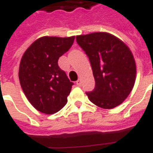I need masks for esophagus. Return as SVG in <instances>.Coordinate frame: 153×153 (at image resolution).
<instances>
[{
	"instance_id": "obj_1",
	"label": "esophagus",
	"mask_w": 153,
	"mask_h": 153,
	"mask_svg": "<svg viewBox=\"0 0 153 153\" xmlns=\"http://www.w3.org/2000/svg\"><path fill=\"white\" fill-rule=\"evenodd\" d=\"M76 86H78V87H81V85H82V82H81V80L78 79L76 82Z\"/></svg>"
}]
</instances>
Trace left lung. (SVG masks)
<instances>
[{
    "label": "left lung",
    "instance_id": "left-lung-1",
    "mask_svg": "<svg viewBox=\"0 0 153 153\" xmlns=\"http://www.w3.org/2000/svg\"><path fill=\"white\" fill-rule=\"evenodd\" d=\"M76 42L90 61L94 90L86 92L97 107L111 109L122 104L133 88L136 63L129 47L107 32L76 36Z\"/></svg>",
    "mask_w": 153,
    "mask_h": 153
}]
</instances>
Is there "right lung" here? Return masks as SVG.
Wrapping results in <instances>:
<instances>
[{
  "mask_svg": "<svg viewBox=\"0 0 153 153\" xmlns=\"http://www.w3.org/2000/svg\"><path fill=\"white\" fill-rule=\"evenodd\" d=\"M75 36H43L30 45L19 67V80L26 98L45 114H53L67 102L73 82L58 66V59L71 48Z\"/></svg>",
  "mask_w": 153,
  "mask_h": 153,
  "instance_id": "1",
  "label": "right lung"
}]
</instances>
